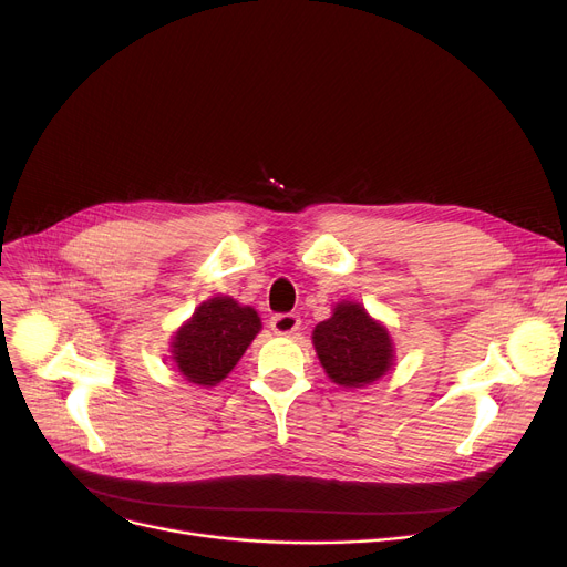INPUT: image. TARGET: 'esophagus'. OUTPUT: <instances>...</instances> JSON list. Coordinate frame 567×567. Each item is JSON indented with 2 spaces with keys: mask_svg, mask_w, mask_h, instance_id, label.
<instances>
[{
  "mask_svg": "<svg viewBox=\"0 0 567 567\" xmlns=\"http://www.w3.org/2000/svg\"><path fill=\"white\" fill-rule=\"evenodd\" d=\"M299 326H301V317L293 312H282L271 317V331L278 336H291L299 331Z\"/></svg>",
  "mask_w": 567,
  "mask_h": 567,
  "instance_id": "esophagus-1",
  "label": "esophagus"
}]
</instances>
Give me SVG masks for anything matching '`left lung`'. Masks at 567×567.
<instances>
[{
  "label": "left lung",
  "mask_w": 567,
  "mask_h": 567,
  "mask_svg": "<svg viewBox=\"0 0 567 567\" xmlns=\"http://www.w3.org/2000/svg\"><path fill=\"white\" fill-rule=\"evenodd\" d=\"M319 361L338 385L361 389L393 368V340L361 303L342 301L312 333Z\"/></svg>",
  "instance_id": "1"
}]
</instances>
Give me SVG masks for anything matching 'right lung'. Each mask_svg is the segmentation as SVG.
I'll return each mask as SVG.
<instances>
[{
    "label": "right lung",
    "instance_id": "right-lung-1",
    "mask_svg": "<svg viewBox=\"0 0 567 567\" xmlns=\"http://www.w3.org/2000/svg\"><path fill=\"white\" fill-rule=\"evenodd\" d=\"M261 329L250 306H238L229 296L204 301L172 340V359L188 381L216 385L223 381Z\"/></svg>",
    "mask_w": 567,
    "mask_h": 567
}]
</instances>
